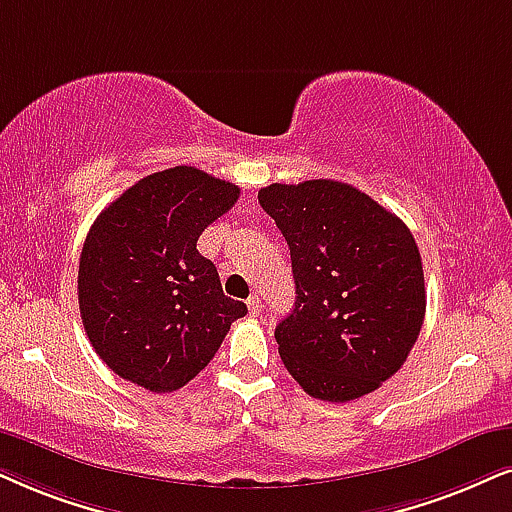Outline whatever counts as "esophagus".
Returning <instances> with one entry per match:
<instances>
[{"label":"esophagus","mask_w":512,"mask_h":512,"mask_svg":"<svg viewBox=\"0 0 512 512\" xmlns=\"http://www.w3.org/2000/svg\"><path fill=\"white\" fill-rule=\"evenodd\" d=\"M248 309H250L252 316H260L262 314V300H260V297H257V295L248 297Z\"/></svg>","instance_id":"34e87169"}]
</instances>
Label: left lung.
<instances>
[{
	"mask_svg": "<svg viewBox=\"0 0 512 512\" xmlns=\"http://www.w3.org/2000/svg\"><path fill=\"white\" fill-rule=\"evenodd\" d=\"M290 248L295 307L276 326L283 366L309 397L352 401L392 378L425 319V278L409 226L333 179L257 193Z\"/></svg>",
	"mask_w": 512,
	"mask_h": 512,
	"instance_id": "1",
	"label": "left lung"
}]
</instances>
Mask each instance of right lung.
Instances as JSON below:
<instances>
[{
  "label": "right lung",
  "instance_id": "obj_1",
  "mask_svg": "<svg viewBox=\"0 0 512 512\" xmlns=\"http://www.w3.org/2000/svg\"><path fill=\"white\" fill-rule=\"evenodd\" d=\"M238 193L231 181L179 165L139 179L96 217L82 245L77 300L94 352L120 378L151 392L179 390L248 314L196 250Z\"/></svg>",
  "mask_w": 512,
  "mask_h": 512
}]
</instances>
